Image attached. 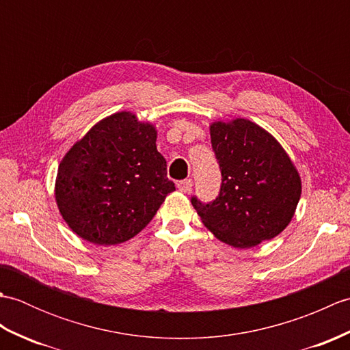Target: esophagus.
Instances as JSON below:
<instances>
[{
	"label": "esophagus",
	"instance_id": "1",
	"mask_svg": "<svg viewBox=\"0 0 350 350\" xmlns=\"http://www.w3.org/2000/svg\"><path fill=\"white\" fill-rule=\"evenodd\" d=\"M192 185H194L192 179H185V180H180L179 183H177V188H179V191H182V192H189L192 189Z\"/></svg>",
	"mask_w": 350,
	"mask_h": 350
}]
</instances>
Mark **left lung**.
<instances>
[{
	"label": "left lung",
	"mask_w": 350,
	"mask_h": 350,
	"mask_svg": "<svg viewBox=\"0 0 350 350\" xmlns=\"http://www.w3.org/2000/svg\"><path fill=\"white\" fill-rule=\"evenodd\" d=\"M211 141L222 183L211 203L191 198L203 224L234 248H251L278 236L292 221L302 189L284 148L247 118L213 122Z\"/></svg>",
	"instance_id": "8db88e82"
}]
</instances>
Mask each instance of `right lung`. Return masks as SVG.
<instances>
[{
    "label": "right lung",
    "instance_id": "right-lung-1",
    "mask_svg": "<svg viewBox=\"0 0 350 350\" xmlns=\"http://www.w3.org/2000/svg\"><path fill=\"white\" fill-rule=\"evenodd\" d=\"M158 132L131 111L102 118L58 165L55 202L73 233L94 245L138 234L174 183L156 148Z\"/></svg>",
    "mask_w": 350,
    "mask_h": 350
}]
</instances>
